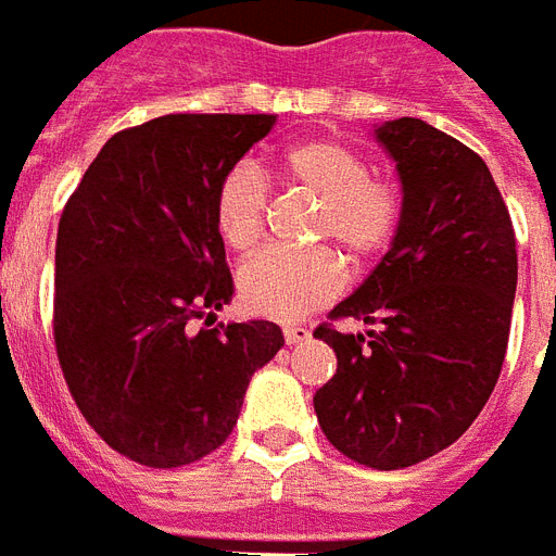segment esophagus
I'll return each mask as SVG.
<instances>
[{
    "instance_id": "34e87169",
    "label": "esophagus",
    "mask_w": 556,
    "mask_h": 556,
    "mask_svg": "<svg viewBox=\"0 0 556 556\" xmlns=\"http://www.w3.org/2000/svg\"><path fill=\"white\" fill-rule=\"evenodd\" d=\"M311 340V328H302V325H287L283 328V342L287 345H299V342Z\"/></svg>"
}]
</instances>
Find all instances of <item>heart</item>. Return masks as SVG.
<instances>
[{
    "mask_svg": "<svg viewBox=\"0 0 556 556\" xmlns=\"http://www.w3.org/2000/svg\"><path fill=\"white\" fill-rule=\"evenodd\" d=\"M287 184L319 199L316 237L333 240L352 261H369L392 243L402 219V199L390 181L372 178L352 146L313 137L290 146L275 164ZM266 214L261 173L240 164L223 175L214 193V225L223 243L245 252L257 243ZM240 302L254 316L299 323L331 304L345 287V269L331 249L283 252L263 249L240 266Z\"/></svg>",
    "mask_w": 556,
    "mask_h": 556,
    "instance_id": "obj_1",
    "label": "heart"
}]
</instances>
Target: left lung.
Segmentation results:
<instances>
[{
    "label": "left lung",
    "instance_id": "1",
    "mask_svg": "<svg viewBox=\"0 0 556 556\" xmlns=\"http://www.w3.org/2000/svg\"><path fill=\"white\" fill-rule=\"evenodd\" d=\"M395 161L402 219L369 278L319 325L337 375L313 395L337 452L404 469L460 440L495 390L516 299V233L490 169L469 146L402 116L375 125Z\"/></svg>",
    "mask_w": 556,
    "mask_h": 556
}]
</instances>
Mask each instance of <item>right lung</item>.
Returning <instances> with one entry per match:
<instances>
[{"mask_svg":"<svg viewBox=\"0 0 556 556\" xmlns=\"http://www.w3.org/2000/svg\"><path fill=\"white\" fill-rule=\"evenodd\" d=\"M273 114H169L119 131L70 195L55 245V345L66 387L128 460L175 469L216 452L275 323H219L233 283L214 225L223 175Z\"/></svg>","mask_w":556,"mask_h":556,"instance_id":"add662e5","label":"right lung"}]
</instances>
